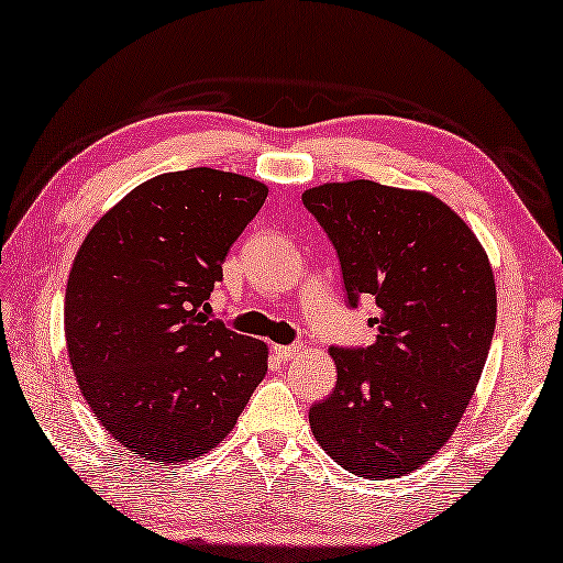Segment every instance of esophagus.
Returning a JSON list of instances; mask_svg holds the SVG:
<instances>
[{"mask_svg": "<svg viewBox=\"0 0 563 563\" xmlns=\"http://www.w3.org/2000/svg\"><path fill=\"white\" fill-rule=\"evenodd\" d=\"M273 353L280 357V361H290L297 353H300V345H273Z\"/></svg>", "mask_w": 563, "mask_h": 563, "instance_id": "34e87169", "label": "esophagus"}]
</instances>
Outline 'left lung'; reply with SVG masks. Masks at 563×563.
Instances as JSON below:
<instances>
[{
    "instance_id": "1",
    "label": "left lung",
    "mask_w": 563,
    "mask_h": 563,
    "mask_svg": "<svg viewBox=\"0 0 563 563\" xmlns=\"http://www.w3.org/2000/svg\"><path fill=\"white\" fill-rule=\"evenodd\" d=\"M302 202L336 249L349 307L373 295L379 309L373 345L329 351L336 387L309 426L351 474L404 476L445 445L479 385L496 329L492 263L430 194L361 178Z\"/></svg>"
}]
</instances>
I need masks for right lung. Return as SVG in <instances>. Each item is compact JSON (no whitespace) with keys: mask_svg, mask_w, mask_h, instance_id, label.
I'll list each match as a JSON object with an SVG mask.
<instances>
[{"mask_svg":"<svg viewBox=\"0 0 563 563\" xmlns=\"http://www.w3.org/2000/svg\"><path fill=\"white\" fill-rule=\"evenodd\" d=\"M268 188L198 169L154 176L91 227L71 263L65 339L81 397L150 462H188L234 428L266 343L208 319L222 261Z\"/></svg>","mask_w":563,"mask_h":563,"instance_id":"1","label":"right lung"}]
</instances>
